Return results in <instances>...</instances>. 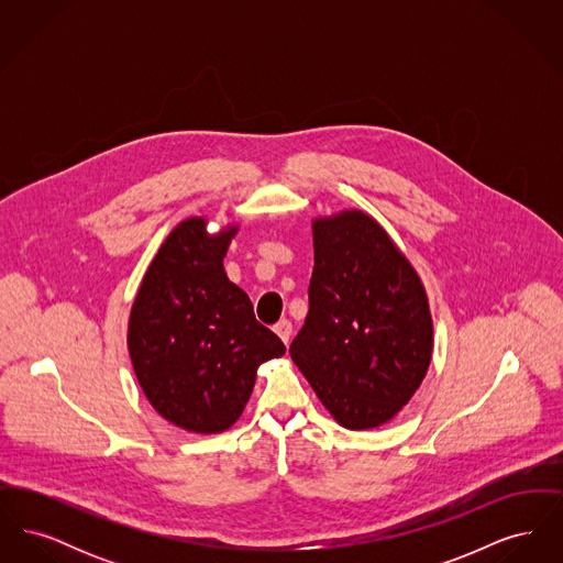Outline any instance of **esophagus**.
<instances>
[{
	"instance_id": "34e87169",
	"label": "esophagus",
	"mask_w": 563,
	"mask_h": 563,
	"mask_svg": "<svg viewBox=\"0 0 563 563\" xmlns=\"http://www.w3.org/2000/svg\"><path fill=\"white\" fill-rule=\"evenodd\" d=\"M274 331H276V335L285 342V344H289V340H291V333H294V324L291 321H287V319H283V321L276 322L274 324Z\"/></svg>"
}]
</instances>
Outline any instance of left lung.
I'll list each match as a JSON object with an SVG mask.
<instances>
[{
    "label": "left lung",
    "mask_w": 563,
    "mask_h": 563,
    "mask_svg": "<svg viewBox=\"0 0 563 563\" xmlns=\"http://www.w3.org/2000/svg\"><path fill=\"white\" fill-rule=\"evenodd\" d=\"M308 317L289 354L338 424L375 429L416 395L432 358L418 272L363 211L312 221Z\"/></svg>",
    "instance_id": "left-lung-1"
}]
</instances>
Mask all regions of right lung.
Here are the masks:
<instances>
[{"label": "right lung", "instance_id": "add662e5", "mask_svg": "<svg viewBox=\"0 0 563 563\" xmlns=\"http://www.w3.org/2000/svg\"><path fill=\"white\" fill-rule=\"evenodd\" d=\"M236 232L239 225H228L209 234L205 217L181 221L145 272L129 319V352L147 401L170 424L198 434L230 429L257 367L285 354L223 269Z\"/></svg>", "mask_w": 563, "mask_h": 563}]
</instances>
